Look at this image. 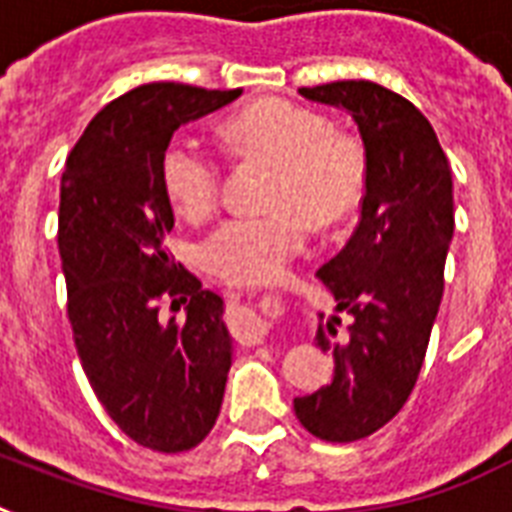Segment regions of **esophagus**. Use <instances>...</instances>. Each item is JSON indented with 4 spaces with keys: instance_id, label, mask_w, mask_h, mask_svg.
I'll list each match as a JSON object with an SVG mask.
<instances>
[{
    "instance_id": "obj_1",
    "label": "esophagus",
    "mask_w": 512,
    "mask_h": 512,
    "mask_svg": "<svg viewBox=\"0 0 512 512\" xmlns=\"http://www.w3.org/2000/svg\"><path fill=\"white\" fill-rule=\"evenodd\" d=\"M231 316H233V332H236V337H239L244 345H255V342L263 340L265 324H263V319H260V316L252 311V308L233 303Z\"/></svg>"
}]
</instances>
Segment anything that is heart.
I'll return each mask as SVG.
<instances>
[{
  "instance_id": "1",
  "label": "heart",
  "mask_w": 512,
  "mask_h": 512,
  "mask_svg": "<svg viewBox=\"0 0 512 512\" xmlns=\"http://www.w3.org/2000/svg\"><path fill=\"white\" fill-rule=\"evenodd\" d=\"M220 140L239 162L265 164L260 207L265 215L231 217L201 244V263L228 284H265L303 249L308 223L335 228L358 207L366 185V154L350 132L332 130L324 114L289 100L265 98L220 124ZM159 177L177 215L199 220L220 196L223 170L207 148L172 138Z\"/></svg>"
}]
</instances>
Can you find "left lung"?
<instances>
[{
	"mask_svg": "<svg viewBox=\"0 0 512 512\" xmlns=\"http://www.w3.org/2000/svg\"><path fill=\"white\" fill-rule=\"evenodd\" d=\"M300 95L348 111L364 140L361 220L316 273L353 324L345 335L337 316L319 327L316 342L335 358V374L295 398L308 433L350 444L393 420L420 377L454 236L452 170L428 119L382 84L350 79Z\"/></svg>",
	"mask_w": 512,
	"mask_h": 512,
	"instance_id": "obj_1",
	"label": "left lung"
}]
</instances>
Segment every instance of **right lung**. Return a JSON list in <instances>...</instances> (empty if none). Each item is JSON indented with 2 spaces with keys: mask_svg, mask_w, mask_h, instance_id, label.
<instances>
[{
  "mask_svg": "<svg viewBox=\"0 0 512 512\" xmlns=\"http://www.w3.org/2000/svg\"><path fill=\"white\" fill-rule=\"evenodd\" d=\"M241 90L154 82L100 111L66 159L58 249L68 321L95 396L124 436L154 452H188L215 425L231 369L223 297L167 252L175 225L159 159L180 124ZM186 305L183 320L158 313Z\"/></svg>",
  "mask_w": 512,
  "mask_h": 512,
  "instance_id": "add662e5",
  "label": "right lung"
}]
</instances>
